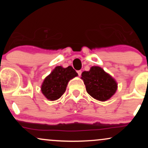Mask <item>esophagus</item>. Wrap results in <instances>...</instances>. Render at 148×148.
I'll return each mask as SVG.
<instances>
[{
    "instance_id": "34e87169",
    "label": "esophagus",
    "mask_w": 148,
    "mask_h": 148,
    "mask_svg": "<svg viewBox=\"0 0 148 148\" xmlns=\"http://www.w3.org/2000/svg\"><path fill=\"white\" fill-rule=\"evenodd\" d=\"M77 73H78V75H79V76L81 75V73H82V72H81V70H78L77 71Z\"/></svg>"
}]
</instances>
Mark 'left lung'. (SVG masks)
<instances>
[{"mask_svg":"<svg viewBox=\"0 0 148 148\" xmlns=\"http://www.w3.org/2000/svg\"><path fill=\"white\" fill-rule=\"evenodd\" d=\"M81 76L86 85V91L95 99L101 101H106L116 91L117 83L101 67H92L90 71H85Z\"/></svg>","mask_w":148,"mask_h":148,"instance_id":"obj_1","label":"left lung"}]
</instances>
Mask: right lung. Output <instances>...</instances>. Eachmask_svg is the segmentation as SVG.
Masks as SVG:
<instances>
[{
    "label": "right lung",
    "instance_id": "obj_1",
    "mask_svg": "<svg viewBox=\"0 0 148 148\" xmlns=\"http://www.w3.org/2000/svg\"><path fill=\"white\" fill-rule=\"evenodd\" d=\"M77 75L71 66L67 68L58 66L45 78L41 88L42 93L51 101L59 99L65 92L69 80Z\"/></svg>",
    "mask_w": 148,
    "mask_h": 148
}]
</instances>
